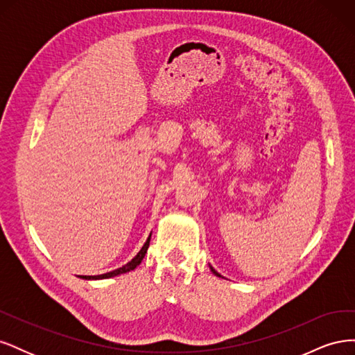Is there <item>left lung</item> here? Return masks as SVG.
<instances>
[{"instance_id":"left-lung-1","label":"left lung","mask_w":355,"mask_h":355,"mask_svg":"<svg viewBox=\"0 0 355 355\" xmlns=\"http://www.w3.org/2000/svg\"><path fill=\"white\" fill-rule=\"evenodd\" d=\"M210 270H211V272H213L214 275H218V277H220V274H219L218 271H214V270H213V266H211V265H210Z\"/></svg>"}]
</instances>
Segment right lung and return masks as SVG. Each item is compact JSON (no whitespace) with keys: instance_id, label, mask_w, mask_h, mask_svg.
I'll use <instances>...</instances> for the list:
<instances>
[{"instance_id":"obj_1","label":"right lung","mask_w":355,"mask_h":355,"mask_svg":"<svg viewBox=\"0 0 355 355\" xmlns=\"http://www.w3.org/2000/svg\"><path fill=\"white\" fill-rule=\"evenodd\" d=\"M149 240H151V234H149L148 240L145 241V244L142 245V249L139 250V253L133 257V259L130 262H127L125 265H123L121 268H116V270L111 271V272H106V274H101V275H78L80 278H83V280H105V278H112V277H116V275H121V274H125L128 271H133L137 265H141V262L144 261L145 257V253L148 250L149 247Z\"/></svg>"}]
</instances>
